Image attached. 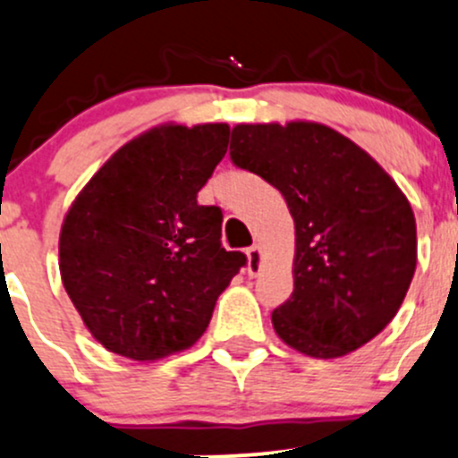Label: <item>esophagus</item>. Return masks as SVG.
<instances>
[{
	"instance_id": "esophagus-1",
	"label": "esophagus",
	"mask_w": 458,
	"mask_h": 458,
	"mask_svg": "<svg viewBox=\"0 0 458 458\" xmlns=\"http://www.w3.org/2000/svg\"><path fill=\"white\" fill-rule=\"evenodd\" d=\"M262 267H264L262 249L258 247V244H253V247L247 249V271H249V276H260Z\"/></svg>"
}]
</instances>
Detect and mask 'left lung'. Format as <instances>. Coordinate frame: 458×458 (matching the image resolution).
<instances>
[{"label": "left lung", "instance_id": "8db88e82", "mask_svg": "<svg viewBox=\"0 0 458 458\" xmlns=\"http://www.w3.org/2000/svg\"><path fill=\"white\" fill-rule=\"evenodd\" d=\"M229 154L280 190L293 216V293L271 313L277 337L318 360L369 344L397 315L417 267V223L397 182L313 121L240 123Z\"/></svg>", "mask_w": 458, "mask_h": 458}]
</instances>
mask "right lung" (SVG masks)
Listing matches in <instances>:
<instances>
[{"label":"right lung","mask_w":458,"mask_h":458,"mask_svg":"<svg viewBox=\"0 0 458 458\" xmlns=\"http://www.w3.org/2000/svg\"><path fill=\"white\" fill-rule=\"evenodd\" d=\"M227 143V123L152 127L116 149L70 205L61 280L110 352L157 361L194 346L247 264L220 242L223 211L196 200Z\"/></svg>","instance_id":"add662e5"}]
</instances>
